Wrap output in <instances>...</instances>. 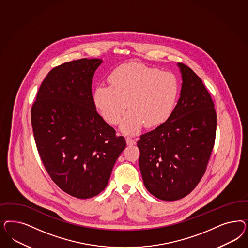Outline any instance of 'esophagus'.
Segmentation results:
<instances>
[{"mask_svg":"<svg viewBox=\"0 0 248 248\" xmlns=\"http://www.w3.org/2000/svg\"><path fill=\"white\" fill-rule=\"evenodd\" d=\"M126 142H127L128 145H134V144H136V140L131 139V138H127L126 139Z\"/></svg>","mask_w":248,"mask_h":248,"instance_id":"34e87169","label":"esophagus"}]
</instances>
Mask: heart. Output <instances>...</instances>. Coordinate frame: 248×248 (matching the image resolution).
Masks as SVG:
<instances>
[{
    "instance_id": "1",
    "label": "heart",
    "mask_w": 248,
    "mask_h": 248,
    "mask_svg": "<svg viewBox=\"0 0 248 248\" xmlns=\"http://www.w3.org/2000/svg\"><path fill=\"white\" fill-rule=\"evenodd\" d=\"M109 83L96 86L94 103L112 125L120 122L128 106L129 111L121 122V129L127 134L139 132L143 124L153 128L168 120L180 88L174 74L139 63L117 67L109 76Z\"/></svg>"
}]
</instances>
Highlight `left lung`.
Returning <instances> with one entry per match:
<instances>
[{"label":"left lung","mask_w":248,"mask_h":248,"mask_svg":"<svg viewBox=\"0 0 248 248\" xmlns=\"http://www.w3.org/2000/svg\"><path fill=\"white\" fill-rule=\"evenodd\" d=\"M178 65L183 85L175 108L137 142L144 185L163 201L182 199L197 186L216 141L217 116L212 96L189 66Z\"/></svg>","instance_id":"obj_1"}]
</instances>
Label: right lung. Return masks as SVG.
<instances>
[{
    "mask_svg": "<svg viewBox=\"0 0 248 248\" xmlns=\"http://www.w3.org/2000/svg\"><path fill=\"white\" fill-rule=\"evenodd\" d=\"M102 60L82 58L57 65L42 82L31 109L32 132L41 160L53 182L78 199L107 187L112 169L126 148L96 111L92 78Z\"/></svg>",
    "mask_w": 248,
    "mask_h": 248,
    "instance_id": "obj_1",
    "label": "right lung"
}]
</instances>
